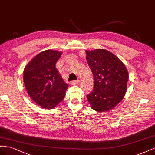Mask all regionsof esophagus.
Masks as SVG:
<instances>
[{"label": "esophagus", "mask_w": 155, "mask_h": 155, "mask_svg": "<svg viewBox=\"0 0 155 155\" xmlns=\"http://www.w3.org/2000/svg\"><path fill=\"white\" fill-rule=\"evenodd\" d=\"M79 81L78 80H76V81H73L71 82V85H75V84H78L79 83Z\"/></svg>", "instance_id": "obj_1"}]
</instances>
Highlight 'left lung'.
Instances as JSON below:
<instances>
[{
  "label": "left lung",
  "instance_id": "1",
  "mask_svg": "<svg viewBox=\"0 0 155 155\" xmlns=\"http://www.w3.org/2000/svg\"><path fill=\"white\" fill-rule=\"evenodd\" d=\"M86 60L94 78V89L86 97L93 110L108 111L123 99L129 74L117 56L104 49L86 51Z\"/></svg>",
  "mask_w": 155,
  "mask_h": 155
}]
</instances>
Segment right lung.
<instances>
[{
	"mask_svg": "<svg viewBox=\"0 0 155 155\" xmlns=\"http://www.w3.org/2000/svg\"><path fill=\"white\" fill-rule=\"evenodd\" d=\"M61 52L47 50L31 60L24 70V82L28 95L43 108L52 109L62 101L68 87L56 68Z\"/></svg>",
	"mask_w": 155,
	"mask_h": 155,
	"instance_id": "1",
	"label": "right lung"
}]
</instances>
